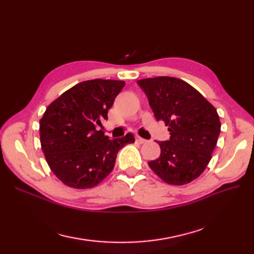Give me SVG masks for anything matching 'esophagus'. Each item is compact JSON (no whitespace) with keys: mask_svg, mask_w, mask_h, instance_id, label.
<instances>
[{"mask_svg":"<svg viewBox=\"0 0 254 254\" xmlns=\"http://www.w3.org/2000/svg\"><path fill=\"white\" fill-rule=\"evenodd\" d=\"M135 141H136V143H139V144H143V143L146 142L145 139H143V137H141V136H139V135L135 136Z\"/></svg>","mask_w":254,"mask_h":254,"instance_id":"esophagus-1","label":"esophagus"}]
</instances>
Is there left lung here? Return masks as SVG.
I'll list each match as a JSON object with an SVG mask.
<instances>
[{
    "instance_id": "obj_1",
    "label": "left lung",
    "mask_w": 254,
    "mask_h": 254,
    "mask_svg": "<svg viewBox=\"0 0 254 254\" xmlns=\"http://www.w3.org/2000/svg\"><path fill=\"white\" fill-rule=\"evenodd\" d=\"M157 121L168 126L171 137L158 142L161 155L149 167L168 184L183 186L200 176L209 164L220 133L214 106L179 78L160 76L137 80Z\"/></svg>"
}]
</instances>
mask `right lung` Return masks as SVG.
<instances>
[{"instance_id": "right-lung-1", "label": "right lung", "mask_w": 254, "mask_h": 254, "mask_svg": "<svg viewBox=\"0 0 254 254\" xmlns=\"http://www.w3.org/2000/svg\"><path fill=\"white\" fill-rule=\"evenodd\" d=\"M125 81L92 79L65 91L40 120V142L47 162L57 178L73 189H91L114 167L119 150L133 143L132 133L110 140L102 121L107 120Z\"/></svg>"}]
</instances>
